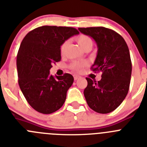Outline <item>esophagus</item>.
<instances>
[{"mask_svg":"<svg viewBox=\"0 0 147 147\" xmlns=\"http://www.w3.org/2000/svg\"><path fill=\"white\" fill-rule=\"evenodd\" d=\"M74 80H77L78 79H80V76L78 75H74Z\"/></svg>","mask_w":147,"mask_h":147,"instance_id":"34e87169","label":"esophagus"}]
</instances>
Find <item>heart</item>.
<instances>
[{
    "label": "heart",
    "mask_w": 147,
    "mask_h": 147,
    "mask_svg": "<svg viewBox=\"0 0 147 147\" xmlns=\"http://www.w3.org/2000/svg\"><path fill=\"white\" fill-rule=\"evenodd\" d=\"M76 41H77L78 44L80 45V46L83 50H85V49H91L93 44L92 39L90 37H88V35L85 34H80V36H78L76 37ZM67 42L65 41V42H64L61 45L60 53L62 54H64L66 47H67ZM84 66H85V63L74 62L71 65V68L76 71H80L84 67Z\"/></svg>",
    "instance_id": "heart-1"
}]
</instances>
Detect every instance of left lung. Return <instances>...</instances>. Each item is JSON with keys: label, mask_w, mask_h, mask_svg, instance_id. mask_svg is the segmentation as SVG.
Instances as JSON below:
<instances>
[{"label": "left lung", "mask_w": 147, "mask_h": 147, "mask_svg": "<svg viewBox=\"0 0 147 147\" xmlns=\"http://www.w3.org/2000/svg\"><path fill=\"white\" fill-rule=\"evenodd\" d=\"M79 30L96 42L98 52L91 70L102 73L100 81L86 78L88 86L84 96L95 112L109 113L122 103L129 90L132 74L129 49L124 38L110 28L89 27Z\"/></svg>", "instance_id": "left-lung-1"}]
</instances>
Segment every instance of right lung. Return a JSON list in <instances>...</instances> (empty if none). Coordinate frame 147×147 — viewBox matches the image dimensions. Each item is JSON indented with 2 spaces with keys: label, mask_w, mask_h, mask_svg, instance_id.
I'll return each instance as SVG.
<instances>
[{
  "label": "right lung",
  "mask_w": 147,
  "mask_h": 147,
  "mask_svg": "<svg viewBox=\"0 0 147 147\" xmlns=\"http://www.w3.org/2000/svg\"><path fill=\"white\" fill-rule=\"evenodd\" d=\"M80 32L72 27L43 26L28 32L17 55L18 83L32 108L43 114L54 113L66 99L74 82L70 74L50 75L53 64L61 60L60 46Z\"/></svg>",
  "instance_id": "right-lung-1"
}]
</instances>
